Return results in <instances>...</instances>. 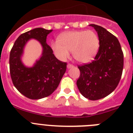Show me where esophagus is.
Masks as SVG:
<instances>
[{
	"label": "esophagus",
	"mask_w": 133,
	"mask_h": 133,
	"mask_svg": "<svg viewBox=\"0 0 133 133\" xmlns=\"http://www.w3.org/2000/svg\"><path fill=\"white\" fill-rule=\"evenodd\" d=\"M74 65L72 64H67V68L68 69H70V68H73Z\"/></svg>",
	"instance_id": "obj_1"
}]
</instances>
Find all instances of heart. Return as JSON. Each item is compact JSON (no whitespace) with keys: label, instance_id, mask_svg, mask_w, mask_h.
<instances>
[{"label":"heart","instance_id":"1","mask_svg":"<svg viewBox=\"0 0 133 133\" xmlns=\"http://www.w3.org/2000/svg\"><path fill=\"white\" fill-rule=\"evenodd\" d=\"M99 46V38L95 32L81 30L63 33L60 35L58 42L52 43L51 47L60 59H66L70 51L76 61L85 63L93 59Z\"/></svg>","mask_w":133,"mask_h":133}]
</instances>
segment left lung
<instances>
[{
	"mask_svg": "<svg viewBox=\"0 0 133 133\" xmlns=\"http://www.w3.org/2000/svg\"><path fill=\"white\" fill-rule=\"evenodd\" d=\"M98 33V51L91 63L78 65L77 85L83 96L91 101L110 95L117 88L123 73L124 57L119 41L101 26L90 24Z\"/></svg>",
	"mask_w": 133,
	"mask_h": 133,
	"instance_id": "obj_1",
	"label": "left lung"
}]
</instances>
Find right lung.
I'll return each instance as SVG.
<instances>
[{"label": "right lung", "mask_w": 133, "mask_h": 133, "mask_svg": "<svg viewBox=\"0 0 133 133\" xmlns=\"http://www.w3.org/2000/svg\"><path fill=\"white\" fill-rule=\"evenodd\" d=\"M52 30L36 28L26 32L18 36L10 50L9 64L12 83L22 95L30 99L49 97L58 87L65 73L66 63L57 59L46 43V36ZM30 38L39 41L43 54L32 68H26L20 58L24 46Z\"/></svg>", "instance_id": "add662e5"}]
</instances>
